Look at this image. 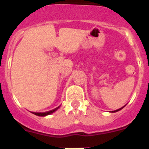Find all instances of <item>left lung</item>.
<instances>
[{
    "label": "left lung",
    "mask_w": 149,
    "mask_h": 149,
    "mask_svg": "<svg viewBox=\"0 0 149 149\" xmlns=\"http://www.w3.org/2000/svg\"><path fill=\"white\" fill-rule=\"evenodd\" d=\"M124 106H123V107H122V108L118 109H117V110H114V111H112V112H118V111H119V110H121V109H122L124 108Z\"/></svg>",
    "instance_id": "1"
}]
</instances>
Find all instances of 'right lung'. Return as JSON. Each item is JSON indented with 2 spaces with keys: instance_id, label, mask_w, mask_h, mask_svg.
<instances>
[{
  "instance_id": "1",
  "label": "right lung",
  "mask_w": 149,
  "mask_h": 149,
  "mask_svg": "<svg viewBox=\"0 0 149 149\" xmlns=\"http://www.w3.org/2000/svg\"><path fill=\"white\" fill-rule=\"evenodd\" d=\"M59 108H60V106H58L57 108L54 109L50 110V111H49V112H33V114H34V115H36V116H46L50 115V114H52L53 112H56V110H57Z\"/></svg>"
}]
</instances>
